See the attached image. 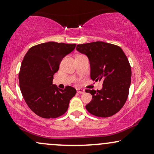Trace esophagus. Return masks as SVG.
I'll list each match as a JSON object with an SVG mask.
<instances>
[{
	"label": "esophagus",
	"instance_id": "34e87169",
	"mask_svg": "<svg viewBox=\"0 0 154 154\" xmlns=\"http://www.w3.org/2000/svg\"><path fill=\"white\" fill-rule=\"evenodd\" d=\"M77 92L78 93H79V94H82V93H85V91L82 89H79V88H78V89H77Z\"/></svg>",
	"mask_w": 154,
	"mask_h": 154
}]
</instances>
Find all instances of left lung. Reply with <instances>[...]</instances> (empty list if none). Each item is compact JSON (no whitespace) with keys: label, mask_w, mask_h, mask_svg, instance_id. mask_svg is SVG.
Listing matches in <instances>:
<instances>
[{"label":"left lung","mask_w":154,"mask_h":154,"mask_svg":"<svg viewBox=\"0 0 154 154\" xmlns=\"http://www.w3.org/2000/svg\"><path fill=\"white\" fill-rule=\"evenodd\" d=\"M76 49L88 57L91 78L103 81L100 91L85 90L92 95L86 109L100 117L114 115L125 105L131 83V67L126 55L118 45L102 41L79 44Z\"/></svg>","instance_id":"obj_1"}]
</instances>
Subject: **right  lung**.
I'll use <instances>...</instances> for the list:
<instances>
[{"label":"right lung","mask_w":154,"mask_h":154,"mask_svg":"<svg viewBox=\"0 0 154 154\" xmlns=\"http://www.w3.org/2000/svg\"><path fill=\"white\" fill-rule=\"evenodd\" d=\"M76 44L48 42L30 48L21 64L19 87L29 109L40 117L50 119L63 115L75 88L64 90L53 85L54 75L58 72L61 60L75 48Z\"/></svg>","instance_id":"obj_1"}]
</instances>
